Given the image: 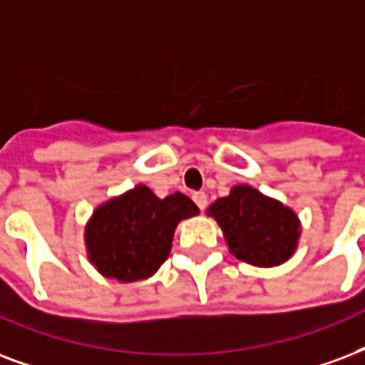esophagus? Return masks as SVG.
I'll return each instance as SVG.
<instances>
[{"label":"esophagus","instance_id":"1","mask_svg":"<svg viewBox=\"0 0 365 365\" xmlns=\"http://www.w3.org/2000/svg\"><path fill=\"white\" fill-rule=\"evenodd\" d=\"M193 201L197 207L201 208V210H205L208 205V199H207V195L202 193V191H199V193H193Z\"/></svg>","mask_w":365,"mask_h":365}]
</instances>
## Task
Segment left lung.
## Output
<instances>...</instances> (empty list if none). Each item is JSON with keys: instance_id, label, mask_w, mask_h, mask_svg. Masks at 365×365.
Listing matches in <instances>:
<instances>
[{"instance_id": "left-lung-1", "label": "left lung", "mask_w": 365, "mask_h": 365, "mask_svg": "<svg viewBox=\"0 0 365 365\" xmlns=\"http://www.w3.org/2000/svg\"><path fill=\"white\" fill-rule=\"evenodd\" d=\"M207 214L216 220L233 257L257 268L287 262L299 249V214L252 185L237 183L220 197Z\"/></svg>"}]
</instances>
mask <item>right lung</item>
Wrapping results in <instances>:
<instances>
[{
  "label": "right lung",
  "instance_id": "right-lung-1",
  "mask_svg": "<svg viewBox=\"0 0 365 365\" xmlns=\"http://www.w3.org/2000/svg\"><path fill=\"white\" fill-rule=\"evenodd\" d=\"M197 214V205L183 193L160 199L138 183L93 208L83 227L88 260L108 279H147L170 255L178 224Z\"/></svg>",
  "mask_w": 365,
  "mask_h": 365
}]
</instances>
